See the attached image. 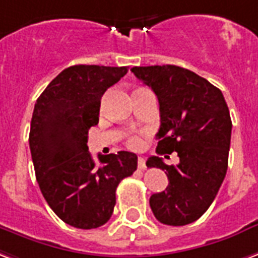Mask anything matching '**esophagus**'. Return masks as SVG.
Returning a JSON list of instances; mask_svg holds the SVG:
<instances>
[{
    "instance_id": "esophagus-1",
    "label": "esophagus",
    "mask_w": 258,
    "mask_h": 258,
    "mask_svg": "<svg viewBox=\"0 0 258 258\" xmlns=\"http://www.w3.org/2000/svg\"><path fill=\"white\" fill-rule=\"evenodd\" d=\"M138 168L139 169H146V163H145V158L144 157H138Z\"/></svg>"
}]
</instances>
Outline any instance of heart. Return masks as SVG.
Listing matches in <instances>:
<instances>
[{
    "instance_id": "obj_1",
    "label": "heart",
    "mask_w": 258,
    "mask_h": 258,
    "mask_svg": "<svg viewBox=\"0 0 258 258\" xmlns=\"http://www.w3.org/2000/svg\"><path fill=\"white\" fill-rule=\"evenodd\" d=\"M141 144H142V141H141L139 137H131V138L128 139V145L131 148H139Z\"/></svg>"
}]
</instances>
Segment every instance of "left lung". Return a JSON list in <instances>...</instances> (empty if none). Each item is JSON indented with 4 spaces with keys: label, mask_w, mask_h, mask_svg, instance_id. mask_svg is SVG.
Instances as JSON below:
<instances>
[{
    "label": "left lung",
    "mask_w": 258,
    "mask_h": 258,
    "mask_svg": "<svg viewBox=\"0 0 258 258\" xmlns=\"http://www.w3.org/2000/svg\"><path fill=\"white\" fill-rule=\"evenodd\" d=\"M160 104L157 154L176 152L177 165L152 156L148 167L165 171L167 188L152 194L150 208L160 223L186 226L211 207L228 167L230 110L217 87L192 71L176 66L134 67ZM169 156H165L168 158Z\"/></svg>",
    "instance_id": "8db88e82"
}]
</instances>
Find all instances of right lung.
<instances>
[{"mask_svg":"<svg viewBox=\"0 0 258 258\" xmlns=\"http://www.w3.org/2000/svg\"><path fill=\"white\" fill-rule=\"evenodd\" d=\"M125 67L72 66L37 100L30 150L43 197L61 220L76 228L104 226L113 213L116 188L138 165L137 154L89 153L87 135L98 124L101 97L127 74Z\"/></svg>","mask_w":258,"mask_h":258,"instance_id":"1","label":"right lung"}]
</instances>
